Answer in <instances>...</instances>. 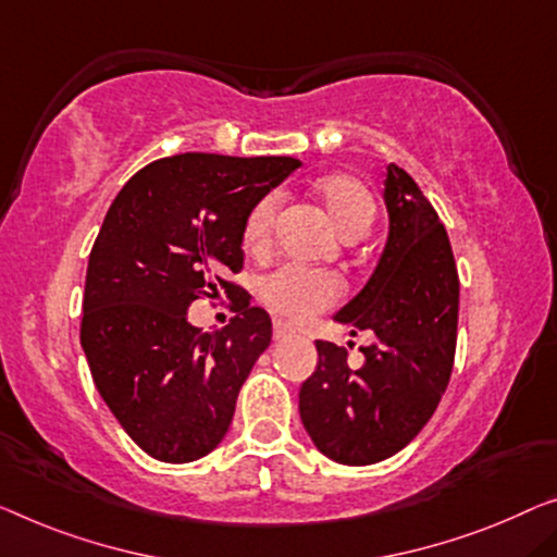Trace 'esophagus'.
Listing matches in <instances>:
<instances>
[{"mask_svg":"<svg viewBox=\"0 0 557 557\" xmlns=\"http://www.w3.org/2000/svg\"><path fill=\"white\" fill-rule=\"evenodd\" d=\"M272 332H275V339H282V337L295 335V327L289 325V322H285V320H275V325H272Z\"/></svg>","mask_w":557,"mask_h":557,"instance_id":"esophagus-1","label":"esophagus"}]
</instances>
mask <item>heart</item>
I'll list each match as a JSON object with an SVG mask.
<instances>
[{
    "mask_svg": "<svg viewBox=\"0 0 557 557\" xmlns=\"http://www.w3.org/2000/svg\"><path fill=\"white\" fill-rule=\"evenodd\" d=\"M322 207H325L332 225L337 227L345 239L362 237L375 220V197L362 180L352 174L337 172L322 177L314 185ZM280 197L275 193L264 195L247 212L243 225V245L250 252L268 250L275 232ZM257 295L272 312L289 320H307L343 297V282L332 272L307 270L297 264H280V268L264 272L257 280Z\"/></svg>",
    "mask_w": 557,
    "mask_h": 557,
    "instance_id": "heart-1",
    "label": "heart"
}]
</instances>
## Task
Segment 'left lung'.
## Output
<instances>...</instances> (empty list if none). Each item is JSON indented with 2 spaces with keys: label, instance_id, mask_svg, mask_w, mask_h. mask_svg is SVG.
Segmentation results:
<instances>
[{
  "label": "left lung",
  "instance_id": "obj_1",
  "mask_svg": "<svg viewBox=\"0 0 557 557\" xmlns=\"http://www.w3.org/2000/svg\"><path fill=\"white\" fill-rule=\"evenodd\" d=\"M385 252L337 322L375 332L352 368L347 350L318 339V370L300 387V418L322 455L372 465L400 453L433 418L453 375L460 280L435 207L408 172L387 168Z\"/></svg>",
  "mask_w": 557,
  "mask_h": 557
}]
</instances>
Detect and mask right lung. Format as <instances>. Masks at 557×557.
I'll list each match as a JSON object with an SVG mask.
<instances>
[{
  "label": "right lung",
  "mask_w": 557,
  "mask_h": 557,
  "mask_svg": "<svg viewBox=\"0 0 557 557\" xmlns=\"http://www.w3.org/2000/svg\"><path fill=\"white\" fill-rule=\"evenodd\" d=\"M297 168L293 157H162L107 210L79 337L99 395L154 460H199L227 433L239 387L272 339L270 314L230 280L245 264L243 225ZM220 288L238 312L231 325L189 326L186 307Z\"/></svg>",
  "instance_id": "obj_1"
}]
</instances>
